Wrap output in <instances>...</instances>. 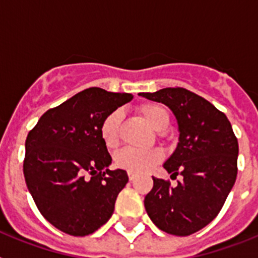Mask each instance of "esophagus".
Segmentation results:
<instances>
[{
  "mask_svg": "<svg viewBox=\"0 0 258 258\" xmlns=\"http://www.w3.org/2000/svg\"><path fill=\"white\" fill-rule=\"evenodd\" d=\"M127 174H129V179H131V181H134V179L137 178V174H134V173H127Z\"/></svg>",
  "mask_w": 258,
  "mask_h": 258,
  "instance_id": "1",
  "label": "esophagus"
}]
</instances>
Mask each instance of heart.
Wrapping results in <instances>:
<instances>
[{"label": "heart", "instance_id": "heart-1", "mask_svg": "<svg viewBox=\"0 0 258 258\" xmlns=\"http://www.w3.org/2000/svg\"><path fill=\"white\" fill-rule=\"evenodd\" d=\"M140 112L155 131L164 132L169 126V111L163 104L145 103L140 107ZM122 116H124L122 111L117 108L108 113L102 121L99 133L102 141L108 149H113L117 146ZM161 160H163V152L159 150L124 149L118 151L115 156V163L118 168L138 174L150 172Z\"/></svg>", "mask_w": 258, "mask_h": 258}]
</instances>
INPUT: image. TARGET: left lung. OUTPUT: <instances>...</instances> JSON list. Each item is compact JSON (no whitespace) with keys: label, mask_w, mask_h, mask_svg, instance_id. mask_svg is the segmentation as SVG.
<instances>
[{"label":"left lung","mask_w":258,"mask_h":258,"mask_svg":"<svg viewBox=\"0 0 258 258\" xmlns=\"http://www.w3.org/2000/svg\"><path fill=\"white\" fill-rule=\"evenodd\" d=\"M140 95L165 104L174 113L179 138L164 168L172 175H182L175 187L152 177L146 212L163 231L191 235L216 218L235 183L238 140L226 115L190 90L165 88Z\"/></svg>","instance_id":"1"}]
</instances>
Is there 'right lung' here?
I'll return each instance as SVG.
<instances>
[{
  "label": "right lung",
  "instance_id": "right-lung-1",
  "mask_svg": "<svg viewBox=\"0 0 258 258\" xmlns=\"http://www.w3.org/2000/svg\"><path fill=\"white\" fill-rule=\"evenodd\" d=\"M133 99L129 93L89 88L41 116L27 136L23 172L41 214L60 231L85 236L111 218L125 170L112 161L99 133L108 113Z\"/></svg>",
  "mask_w": 258,
  "mask_h": 258
}]
</instances>
